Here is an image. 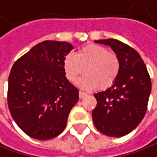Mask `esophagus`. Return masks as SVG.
Segmentation results:
<instances>
[{
  "instance_id": "34e87169",
  "label": "esophagus",
  "mask_w": 157,
  "mask_h": 157,
  "mask_svg": "<svg viewBox=\"0 0 157 157\" xmlns=\"http://www.w3.org/2000/svg\"><path fill=\"white\" fill-rule=\"evenodd\" d=\"M87 93H85V92H83V91H80L79 92V97L82 99V98H84L85 96H87Z\"/></svg>"
}]
</instances>
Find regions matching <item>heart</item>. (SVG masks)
<instances>
[{
    "mask_svg": "<svg viewBox=\"0 0 157 157\" xmlns=\"http://www.w3.org/2000/svg\"><path fill=\"white\" fill-rule=\"evenodd\" d=\"M67 79L75 82L83 71L86 75L79 81L81 87L105 89L111 87L119 76L120 60L115 53L99 44H88L79 50L77 54L70 52L63 61Z\"/></svg>",
    "mask_w": 157,
    "mask_h": 157,
    "instance_id": "1",
    "label": "heart"
}]
</instances>
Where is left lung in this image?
Instances as JSON below:
<instances>
[{
  "mask_svg": "<svg viewBox=\"0 0 157 157\" xmlns=\"http://www.w3.org/2000/svg\"><path fill=\"white\" fill-rule=\"evenodd\" d=\"M96 43L110 45L120 60L119 76L113 86L94 94V124L99 132L109 137H123L132 132L144 119L151 92V80L138 52L117 39Z\"/></svg>",
  "mask_w": 157,
  "mask_h": 157,
  "instance_id": "obj_1",
  "label": "left lung"
}]
</instances>
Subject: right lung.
<instances>
[{"mask_svg":"<svg viewBox=\"0 0 157 157\" xmlns=\"http://www.w3.org/2000/svg\"><path fill=\"white\" fill-rule=\"evenodd\" d=\"M73 46L39 43L16 61L8 77L7 105L18 126L29 137L48 140L64 130L79 90L67 80L63 61Z\"/></svg>","mask_w":157,"mask_h":157,"instance_id":"add662e5","label":"right lung"}]
</instances>
